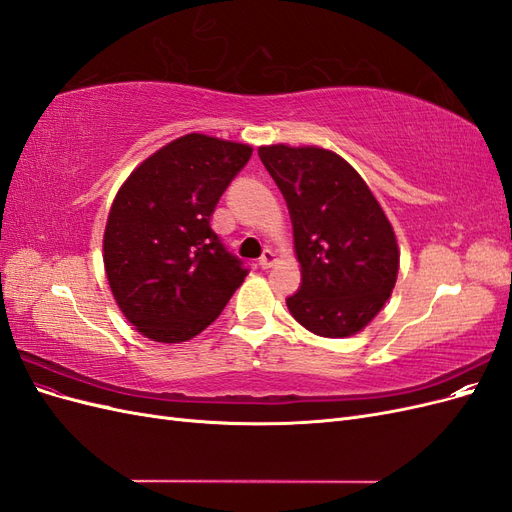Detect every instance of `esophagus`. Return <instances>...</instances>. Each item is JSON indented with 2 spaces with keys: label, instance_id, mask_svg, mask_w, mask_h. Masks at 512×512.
<instances>
[{
  "label": "esophagus",
  "instance_id": "esophagus-1",
  "mask_svg": "<svg viewBox=\"0 0 512 512\" xmlns=\"http://www.w3.org/2000/svg\"><path fill=\"white\" fill-rule=\"evenodd\" d=\"M275 262V254L271 252V250H265L262 252V256H260V260H258V265L262 267V269H269L271 265Z\"/></svg>",
  "mask_w": 512,
  "mask_h": 512
}]
</instances>
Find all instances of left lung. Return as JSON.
<instances>
[{
	"label": "left lung",
	"mask_w": 512,
	"mask_h": 512,
	"mask_svg": "<svg viewBox=\"0 0 512 512\" xmlns=\"http://www.w3.org/2000/svg\"><path fill=\"white\" fill-rule=\"evenodd\" d=\"M280 188L301 262L290 314L320 337H348L389 301L399 269L393 226L361 175L318 147H260Z\"/></svg>",
	"instance_id": "obj_1"
}]
</instances>
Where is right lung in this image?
Segmentation results:
<instances>
[{
    "instance_id": "right-lung-1",
    "label": "right lung",
    "mask_w": 512,
    "mask_h": 512,
    "mask_svg": "<svg viewBox=\"0 0 512 512\" xmlns=\"http://www.w3.org/2000/svg\"><path fill=\"white\" fill-rule=\"evenodd\" d=\"M250 158V145L188 134L117 192L104 232L106 277L123 316L153 342L205 331L250 271L209 222Z\"/></svg>"
}]
</instances>
